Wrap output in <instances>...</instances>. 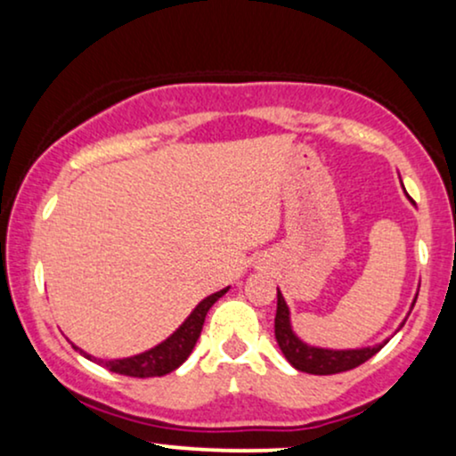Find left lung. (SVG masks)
<instances>
[{"instance_id":"8db88e82","label":"left lung","mask_w":456,"mask_h":456,"mask_svg":"<svg viewBox=\"0 0 456 456\" xmlns=\"http://www.w3.org/2000/svg\"><path fill=\"white\" fill-rule=\"evenodd\" d=\"M276 297H279V300H276V317H274L276 343H279L281 352L287 358V362L294 366V369L302 370V373H311V375L343 373V370L355 369V366H360L369 358H373V355L378 354L386 343H388V338H386L384 343L369 345V347H358V349H330V347H315V345H308L294 332L289 306H287L285 297H282L279 287H276ZM416 297H413L410 313L413 305H416ZM410 313H407V317H410ZM407 317L403 319L399 328H403V323L407 322Z\"/></svg>"}]
</instances>
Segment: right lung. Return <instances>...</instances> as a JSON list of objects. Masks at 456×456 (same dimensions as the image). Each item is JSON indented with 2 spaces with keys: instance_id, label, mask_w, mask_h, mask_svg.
Masks as SVG:
<instances>
[{
  "instance_id": "obj_1",
  "label": "right lung",
  "mask_w": 456,
  "mask_h": 456,
  "mask_svg": "<svg viewBox=\"0 0 456 456\" xmlns=\"http://www.w3.org/2000/svg\"><path fill=\"white\" fill-rule=\"evenodd\" d=\"M227 291L229 287H224V289L216 291V294L203 297V300L192 308L191 315L182 322V326L177 328L171 337H167L165 341L143 354L130 355V358L102 360V358H94V355L83 352V349H78L77 345H72V347H75L81 355H86L87 360H94L96 364H102L104 369L113 370V373L128 375V378H162V375L175 370L177 366L191 355L192 349H195L199 334H201L208 311H210L214 302H216L218 297H223Z\"/></svg>"
}]
</instances>
